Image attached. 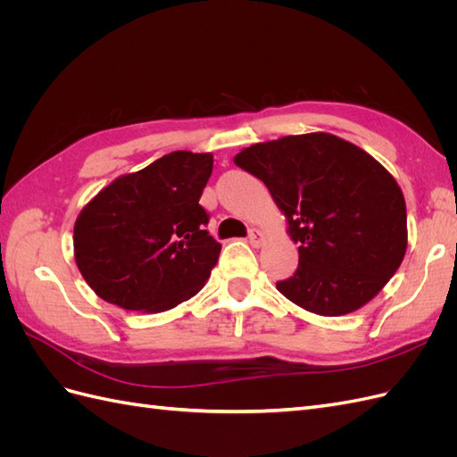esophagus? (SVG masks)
Returning <instances> with one entry per match:
<instances>
[{
    "mask_svg": "<svg viewBox=\"0 0 457 457\" xmlns=\"http://www.w3.org/2000/svg\"><path fill=\"white\" fill-rule=\"evenodd\" d=\"M262 240H265V237H262V232L259 228H252L250 230V244L253 247H259L262 244Z\"/></svg>",
    "mask_w": 457,
    "mask_h": 457,
    "instance_id": "1",
    "label": "esophagus"
}]
</instances>
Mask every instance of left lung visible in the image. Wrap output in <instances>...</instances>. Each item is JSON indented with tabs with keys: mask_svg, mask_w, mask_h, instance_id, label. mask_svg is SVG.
Here are the masks:
<instances>
[{
	"mask_svg": "<svg viewBox=\"0 0 457 457\" xmlns=\"http://www.w3.org/2000/svg\"><path fill=\"white\" fill-rule=\"evenodd\" d=\"M267 185L299 244V267L276 289L320 316L354 312L393 278L408 247L406 202L366 150L331 133L287 135L238 152Z\"/></svg>",
	"mask_w": 457,
	"mask_h": 457,
	"instance_id": "8db88e82",
	"label": "left lung"
}]
</instances>
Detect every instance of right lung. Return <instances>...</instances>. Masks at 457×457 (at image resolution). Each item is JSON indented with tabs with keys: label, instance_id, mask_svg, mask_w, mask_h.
<instances>
[{
	"label": "right lung",
	"instance_id": "obj_1",
	"mask_svg": "<svg viewBox=\"0 0 457 457\" xmlns=\"http://www.w3.org/2000/svg\"><path fill=\"white\" fill-rule=\"evenodd\" d=\"M213 154L177 150L114 179L79 212L76 265L101 299L126 311H170L195 297L220 244L198 204Z\"/></svg>",
	"mask_w": 457,
	"mask_h": 457
}]
</instances>
